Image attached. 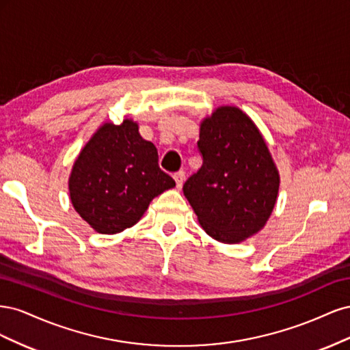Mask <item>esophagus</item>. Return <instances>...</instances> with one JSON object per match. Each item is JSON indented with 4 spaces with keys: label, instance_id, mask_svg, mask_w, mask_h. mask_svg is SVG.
Segmentation results:
<instances>
[{
    "label": "esophagus",
    "instance_id": "esophagus-1",
    "mask_svg": "<svg viewBox=\"0 0 350 350\" xmlns=\"http://www.w3.org/2000/svg\"><path fill=\"white\" fill-rule=\"evenodd\" d=\"M174 179H175V183H176V188H181L184 181H185V172L184 171H178L174 175Z\"/></svg>",
    "mask_w": 350,
    "mask_h": 350
}]
</instances>
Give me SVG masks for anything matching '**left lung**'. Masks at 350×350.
Wrapping results in <instances>:
<instances>
[{
  "label": "left lung",
  "instance_id": "8db88e82",
  "mask_svg": "<svg viewBox=\"0 0 350 350\" xmlns=\"http://www.w3.org/2000/svg\"><path fill=\"white\" fill-rule=\"evenodd\" d=\"M203 165L184 184L200 225L220 242L237 243L266 225L279 191V172L248 116L217 108L200 126Z\"/></svg>",
  "mask_w": 350,
  "mask_h": 350
}]
</instances>
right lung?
Returning a JSON list of instances; mask_svg holds the SVG:
<instances>
[{"mask_svg":"<svg viewBox=\"0 0 350 350\" xmlns=\"http://www.w3.org/2000/svg\"><path fill=\"white\" fill-rule=\"evenodd\" d=\"M77 213L99 234H118L140 220L150 201L175 187L159 167L157 149L131 120L103 124L80 152L70 176Z\"/></svg>","mask_w":350,"mask_h":350,"instance_id":"add662e5","label":"right lung"}]
</instances>
